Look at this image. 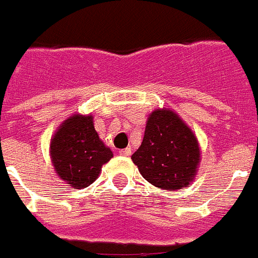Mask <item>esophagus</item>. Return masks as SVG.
Returning <instances> with one entry per match:
<instances>
[{
    "label": "esophagus",
    "instance_id": "34e87169",
    "mask_svg": "<svg viewBox=\"0 0 258 258\" xmlns=\"http://www.w3.org/2000/svg\"><path fill=\"white\" fill-rule=\"evenodd\" d=\"M119 155H120V156H130V155H131V148H128V147H127V148H124V149H120V151H119Z\"/></svg>",
    "mask_w": 258,
    "mask_h": 258
}]
</instances>
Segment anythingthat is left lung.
<instances>
[{
    "label": "left lung",
    "instance_id": "8db88e82",
    "mask_svg": "<svg viewBox=\"0 0 258 258\" xmlns=\"http://www.w3.org/2000/svg\"><path fill=\"white\" fill-rule=\"evenodd\" d=\"M131 159L149 183L174 191L187 187L196 178L201 147L181 116L162 107L149 114L142 144Z\"/></svg>",
    "mask_w": 258,
    "mask_h": 258
}]
</instances>
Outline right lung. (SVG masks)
I'll list each match as a JSON object with an SVG mask.
<instances>
[{
  "label": "right lung",
  "mask_w": 258,
  "mask_h": 258,
  "mask_svg": "<svg viewBox=\"0 0 258 258\" xmlns=\"http://www.w3.org/2000/svg\"><path fill=\"white\" fill-rule=\"evenodd\" d=\"M49 156L60 179L73 189H84L98 178L112 151L98 136L92 114H72L52 135Z\"/></svg>",
  "instance_id": "1"
}]
</instances>
